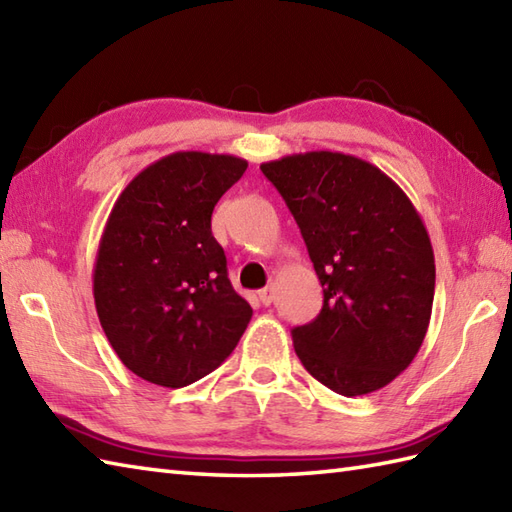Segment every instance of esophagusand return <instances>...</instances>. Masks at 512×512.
Segmentation results:
<instances>
[{"label": "esophagus", "instance_id": "esophagus-1", "mask_svg": "<svg viewBox=\"0 0 512 512\" xmlns=\"http://www.w3.org/2000/svg\"><path fill=\"white\" fill-rule=\"evenodd\" d=\"M273 299H275V290L273 288H264V290H259V301L264 303V306H270V303H273Z\"/></svg>", "mask_w": 512, "mask_h": 512}]
</instances>
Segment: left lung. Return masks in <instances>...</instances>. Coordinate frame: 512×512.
<instances>
[{
  "instance_id": "8db88e82",
  "label": "left lung",
  "mask_w": 512,
  "mask_h": 512,
  "mask_svg": "<svg viewBox=\"0 0 512 512\" xmlns=\"http://www.w3.org/2000/svg\"><path fill=\"white\" fill-rule=\"evenodd\" d=\"M286 200L323 286V308L292 330L308 372L341 396L389 385L429 328L436 262L427 228L398 184L339 151L262 165Z\"/></svg>"
}]
</instances>
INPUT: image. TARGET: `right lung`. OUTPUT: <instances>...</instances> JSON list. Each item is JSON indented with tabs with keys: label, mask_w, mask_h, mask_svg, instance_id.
I'll return each mask as SVG.
<instances>
[{
	"label": "right lung",
	"mask_w": 512,
	"mask_h": 512,
	"mask_svg": "<svg viewBox=\"0 0 512 512\" xmlns=\"http://www.w3.org/2000/svg\"><path fill=\"white\" fill-rule=\"evenodd\" d=\"M248 162L176 151L118 195L94 264V303L114 352L136 376L187 387L220 367L253 317L211 233L217 200Z\"/></svg>",
	"instance_id": "1"
}]
</instances>
